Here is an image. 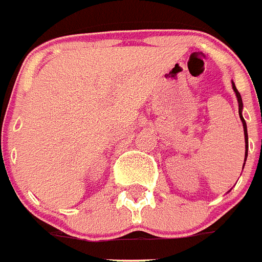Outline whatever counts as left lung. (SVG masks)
<instances>
[{
    "label": "left lung",
    "instance_id": "obj_1",
    "mask_svg": "<svg viewBox=\"0 0 262 262\" xmlns=\"http://www.w3.org/2000/svg\"><path fill=\"white\" fill-rule=\"evenodd\" d=\"M233 89L234 92H235V96H237V100H238V105H239V118L241 120H242V124H244V133H245V147H246V151H245V157H248V129H246V123H245L244 118H242V108H244V104H242V98H241V95L239 92L237 91V88H235V85H234L233 82ZM245 161H246V158H245ZM245 166V164H244Z\"/></svg>",
    "mask_w": 262,
    "mask_h": 262
}]
</instances>
